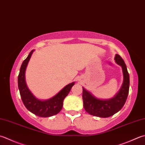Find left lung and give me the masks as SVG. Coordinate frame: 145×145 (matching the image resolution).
<instances>
[{
  "label": "left lung",
  "instance_id": "obj_1",
  "mask_svg": "<svg viewBox=\"0 0 145 145\" xmlns=\"http://www.w3.org/2000/svg\"><path fill=\"white\" fill-rule=\"evenodd\" d=\"M116 62L123 69L124 82L120 92L114 98L103 101L96 99L83 88L82 98L84 107L86 112L92 116L100 118H108L121 110L125 104L128 95L129 88V75L126 65L120 55L115 56Z\"/></svg>",
  "mask_w": 145,
  "mask_h": 145
}]
</instances>
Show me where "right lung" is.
<instances>
[{
    "label": "right lung",
    "mask_w": 145,
    "mask_h": 145,
    "mask_svg": "<svg viewBox=\"0 0 145 145\" xmlns=\"http://www.w3.org/2000/svg\"><path fill=\"white\" fill-rule=\"evenodd\" d=\"M33 51H32L21 65L18 75V87L20 95L25 107L30 112L39 117H50L57 114L63 107L64 99L69 94L74 83L69 84L57 95L48 101H40L36 99L27 87L25 81V71Z\"/></svg>",
    "instance_id": "add662e5"
}]
</instances>
